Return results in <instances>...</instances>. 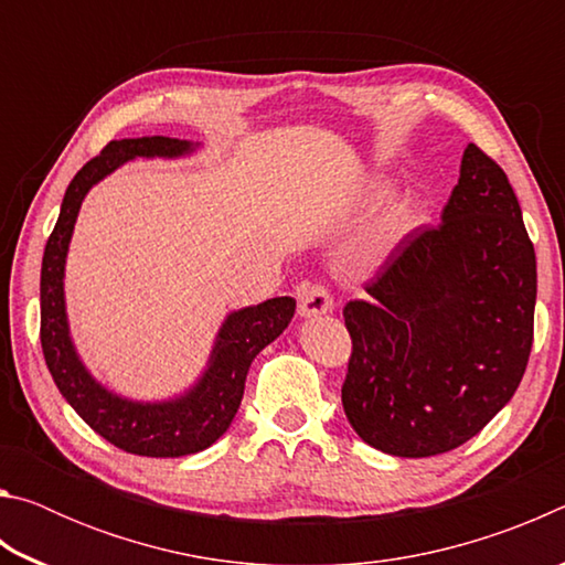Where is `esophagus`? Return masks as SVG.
<instances>
[{
  "mask_svg": "<svg viewBox=\"0 0 565 565\" xmlns=\"http://www.w3.org/2000/svg\"><path fill=\"white\" fill-rule=\"evenodd\" d=\"M296 299H299V311L303 317H319V313H329L333 309V296L321 281L299 284Z\"/></svg>",
  "mask_w": 565,
  "mask_h": 565,
  "instance_id": "34e87169",
  "label": "esophagus"
}]
</instances>
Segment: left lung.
Returning a JSON list of instances; mask_svg holds the SVG:
<instances>
[{"label": "left lung", "mask_w": 565, "mask_h": 565, "mask_svg": "<svg viewBox=\"0 0 565 565\" xmlns=\"http://www.w3.org/2000/svg\"><path fill=\"white\" fill-rule=\"evenodd\" d=\"M343 306L341 404L379 451H454L509 404L529 366L535 252L511 181L468 145L436 226L408 232Z\"/></svg>", "instance_id": "1"}]
</instances>
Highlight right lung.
Here are the masks:
<instances>
[{"mask_svg": "<svg viewBox=\"0 0 565 565\" xmlns=\"http://www.w3.org/2000/svg\"><path fill=\"white\" fill-rule=\"evenodd\" d=\"M186 151H191L189 141L169 137L109 141L102 154L89 159L66 186L62 212L42 259L40 339L46 369L56 388L102 438H107L121 451L151 458H177L204 451L218 436H224L242 404L248 366L256 353L269 347L289 327L296 309L291 296H279V299L234 311L218 331L204 379L186 396L169 404H134V401L114 396L102 388L76 359L70 329H66L62 279L66 248H70L84 194L127 159L179 157Z\"/></svg>", "mask_w": 565, "mask_h": 565, "instance_id": "1", "label": "right lung"}]
</instances>
